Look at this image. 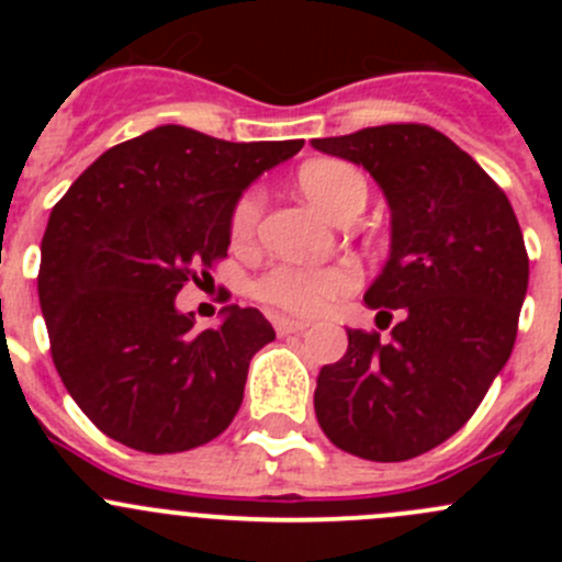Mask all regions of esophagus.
I'll return each mask as SVG.
<instances>
[{"instance_id":"obj_1","label":"esophagus","mask_w":562,"mask_h":562,"mask_svg":"<svg viewBox=\"0 0 562 562\" xmlns=\"http://www.w3.org/2000/svg\"><path fill=\"white\" fill-rule=\"evenodd\" d=\"M307 321H293V317H274V328L280 337H291V334L307 331Z\"/></svg>"}]
</instances>
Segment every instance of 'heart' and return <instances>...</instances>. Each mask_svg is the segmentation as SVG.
<instances>
[{"instance_id":"1","label":"heart","mask_w":562,"mask_h":562,"mask_svg":"<svg viewBox=\"0 0 562 562\" xmlns=\"http://www.w3.org/2000/svg\"><path fill=\"white\" fill-rule=\"evenodd\" d=\"M299 187L304 198L328 217H334L345 203L367 201L364 176L339 160H315L304 166L299 173ZM260 209H263V195L258 190H249L236 203L234 223H231L236 241H245L255 234ZM353 285L356 274L348 266H277L258 282V296L288 313L317 315L326 313L339 296L353 291Z\"/></svg>"}]
</instances>
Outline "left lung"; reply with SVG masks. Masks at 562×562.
<instances>
[{
  "instance_id": "obj_1",
  "label": "left lung",
  "mask_w": 562,
  "mask_h": 562,
  "mask_svg": "<svg viewBox=\"0 0 562 562\" xmlns=\"http://www.w3.org/2000/svg\"><path fill=\"white\" fill-rule=\"evenodd\" d=\"M313 149L383 190L391 245L364 302L400 315L389 342L348 328L345 356L317 375V424L348 454L405 462L462 429L506 367L530 274L522 231L506 192L427 124L313 138Z\"/></svg>"
}]
</instances>
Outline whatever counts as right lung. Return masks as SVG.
<instances>
[{"label": "right lung", "mask_w": 562, "mask_h": 562, "mask_svg": "<svg viewBox=\"0 0 562 562\" xmlns=\"http://www.w3.org/2000/svg\"><path fill=\"white\" fill-rule=\"evenodd\" d=\"M302 146L160 124L111 146L50 209L37 274L50 356L108 438L176 454L234 422L249 361L274 328L228 304L220 326L198 331L176 293L225 258L241 192Z\"/></svg>", "instance_id": "add662e5"}]
</instances>
